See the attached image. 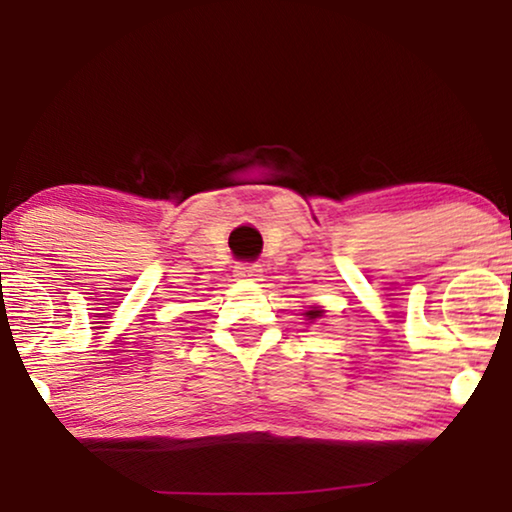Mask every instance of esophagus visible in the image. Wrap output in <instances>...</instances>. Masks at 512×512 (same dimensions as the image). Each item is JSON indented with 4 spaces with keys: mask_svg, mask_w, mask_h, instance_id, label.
Masks as SVG:
<instances>
[{
    "mask_svg": "<svg viewBox=\"0 0 512 512\" xmlns=\"http://www.w3.org/2000/svg\"><path fill=\"white\" fill-rule=\"evenodd\" d=\"M236 276L241 278V281H257V278L262 276V267L255 262H243L236 267Z\"/></svg>",
    "mask_w": 512,
    "mask_h": 512,
    "instance_id": "obj_1",
    "label": "esophagus"
}]
</instances>
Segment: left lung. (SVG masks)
<instances>
[{
    "label": "left lung",
    "instance_id": "left-lung-1",
    "mask_svg": "<svg viewBox=\"0 0 512 512\" xmlns=\"http://www.w3.org/2000/svg\"><path fill=\"white\" fill-rule=\"evenodd\" d=\"M307 316H309V319H319V316H321V309H309V312H307Z\"/></svg>",
    "mask_w": 512,
    "mask_h": 512
}]
</instances>
